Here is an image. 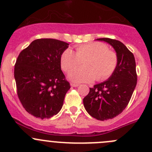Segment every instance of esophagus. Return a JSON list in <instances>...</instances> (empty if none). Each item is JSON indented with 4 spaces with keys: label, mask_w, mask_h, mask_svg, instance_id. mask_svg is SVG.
Masks as SVG:
<instances>
[{
    "label": "esophagus",
    "mask_w": 152,
    "mask_h": 152,
    "mask_svg": "<svg viewBox=\"0 0 152 152\" xmlns=\"http://www.w3.org/2000/svg\"><path fill=\"white\" fill-rule=\"evenodd\" d=\"M70 85H71V86H72V87H77V86H79V84L73 83H72L70 84Z\"/></svg>",
    "instance_id": "1"
}]
</instances>
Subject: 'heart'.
<instances>
[{
	"label": "heart",
	"mask_w": 152,
	"mask_h": 152,
	"mask_svg": "<svg viewBox=\"0 0 152 152\" xmlns=\"http://www.w3.org/2000/svg\"><path fill=\"white\" fill-rule=\"evenodd\" d=\"M84 60V61H83ZM83 61L84 68L72 70L68 77L74 82L90 83L108 79L115 72L118 64L116 53L108 50L104 43L100 42L84 43L75 46V52L66 49L61 55V68L69 72Z\"/></svg>",
	"instance_id": "heart-1"
}]
</instances>
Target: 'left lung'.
Segmentation results:
<instances>
[{
	"label": "left lung",
	"instance_id": "1",
	"mask_svg": "<svg viewBox=\"0 0 152 152\" xmlns=\"http://www.w3.org/2000/svg\"><path fill=\"white\" fill-rule=\"evenodd\" d=\"M115 50L118 64L109 79L90 88L83 98L86 112L95 119L107 121L121 113L127 106L137 85V76L134 55L123 43L110 38H98Z\"/></svg>",
	"mask_w": 152,
	"mask_h": 152
}]
</instances>
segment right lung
I'll return each instance as SVG.
<instances>
[{
    "mask_svg": "<svg viewBox=\"0 0 152 152\" xmlns=\"http://www.w3.org/2000/svg\"><path fill=\"white\" fill-rule=\"evenodd\" d=\"M69 45L55 39H37L18 57L14 71L18 95L26 111L35 118H50L62 109L70 84L60 59Z\"/></svg>",
    "mask_w": 152,
    "mask_h": 152,
    "instance_id": "right-lung-1",
    "label": "right lung"
}]
</instances>
